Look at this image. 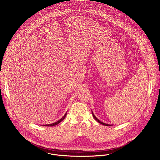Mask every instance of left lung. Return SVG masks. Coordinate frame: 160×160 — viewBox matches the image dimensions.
I'll return each mask as SVG.
<instances>
[{
  "mask_svg": "<svg viewBox=\"0 0 160 160\" xmlns=\"http://www.w3.org/2000/svg\"><path fill=\"white\" fill-rule=\"evenodd\" d=\"M92 116H93V118L98 122V123H100V124H102V125H103V126H112V125H111V124H105V123H104V122H102V121H100L99 119H98L95 116V115H94V114H93V112L92 111Z\"/></svg>",
  "mask_w": 160,
  "mask_h": 160,
  "instance_id": "obj_1",
  "label": "left lung"
}]
</instances>
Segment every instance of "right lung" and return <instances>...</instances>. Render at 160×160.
<instances>
[{"label":"right lung","mask_w":160,"mask_h":160,"mask_svg":"<svg viewBox=\"0 0 160 160\" xmlns=\"http://www.w3.org/2000/svg\"><path fill=\"white\" fill-rule=\"evenodd\" d=\"M67 112H66L65 114L63 116V117H62L60 120H58V121L57 122H56L52 123V124H45V125H42V126H56V125H57L58 124H59L60 122H62V121L65 118V117H66V116H67Z\"/></svg>","instance_id":"1"}]
</instances>
